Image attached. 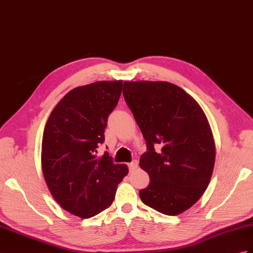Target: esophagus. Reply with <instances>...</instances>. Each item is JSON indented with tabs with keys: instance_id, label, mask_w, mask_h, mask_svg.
<instances>
[{
	"instance_id": "34e87169",
	"label": "esophagus",
	"mask_w": 253,
	"mask_h": 253,
	"mask_svg": "<svg viewBox=\"0 0 253 253\" xmlns=\"http://www.w3.org/2000/svg\"><path fill=\"white\" fill-rule=\"evenodd\" d=\"M128 168H129V171H133V170H136L138 168V161H132L131 163H129Z\"/></svg>"
}]
</instances>
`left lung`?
Instances as JSON below:
<instances>
[{
	"mask_svg": "<svg viewBox=\"0 0 253 253\" xmlns=\"http://www.w3.org/2000/svg\"><path fill=\"white\" fill-rule=\"evenodd\" d=\"M123 95L148 150L139 164L150 175L148 187L139 191L141 201L161 213L180 214L202 197L213 171L207 117L195 99L168 82H125Z\"/></svg>",
	"mask_w": 253,
	"mask_h": 253,
	"instance_id": "left-lung-1",
	"label": "left lung"
}]
</instances>
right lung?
Masks as SVG:
<instances>
[{"mask_svg":"<svg viewBox=\"0 0 253 253\" xmlns=\"http://www.w3.org/2000/svg\"><path fill=\"white\" fill-rule=\"evenodd\" d=\"M123 81H100L70 90L52 110L42 140V170L52 197L70 213L91 218L113 203L128 173L108 152L97 156Z\"/></svg>","mask_w":253,"mask_h":253,"instance_id":"right-lung-1","label":"right lung"}]
</instances>
